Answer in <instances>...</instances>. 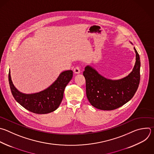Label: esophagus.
Segmentation results:
<instances>
[{"label":"esophagus","mask_w":154,"mask_h":154,"mask_svg":"<svg viewBox=\"0 0 154 154\" xmlns=\"http://www.w3.org/2000/svg\"><path fill=\"white\" fill-rule=\"evenodd\" d=\"M74 72L75 74H79L80 72V68L79 66H76L74 69Z\"/></svg>","instance_id":"obj_1"}]
</instances>
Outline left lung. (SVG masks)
<instances>
[{"instance_id": "8db88e82", "label": "left lung", "mask_w": 154, "mask_h": 154, "mask_svg": "<svg viewBox=\"0 0 154 154\" xmlns=\"http://www.w3.org/2000/svg\"><path fill=\"white\" fill-rule=\"evenodd\" d=\"M131 44H132L131 42ZM136 61L132 72L119 80H111L100 74L94 68L86 66L83 71L86 96L94 108L111 111L128 102L135 94L140 80V60L135 47Z\"/></svg>"}]
</instances>
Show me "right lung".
I'll use <instances>...</instances> for the list:
<instances>
[{"instance_id":"add662e5","label":"right lung","mask_w":154,"mask_h":154,"mask_svg":"<svg viewBox=\"0 0 154 154\" xmlns=\"http://www.w3.org/2000/svg\"><path fill=\"white\" fill-rule=\"evenodd\" d=\"M72 75V71H65L48 88L34 94H24L18 91L13 83L10 70L8 80L11 93L17 103L30 112L45 114L52 112L59 108L63 97L65 88Z\"/></svg>"}]
</instances>
